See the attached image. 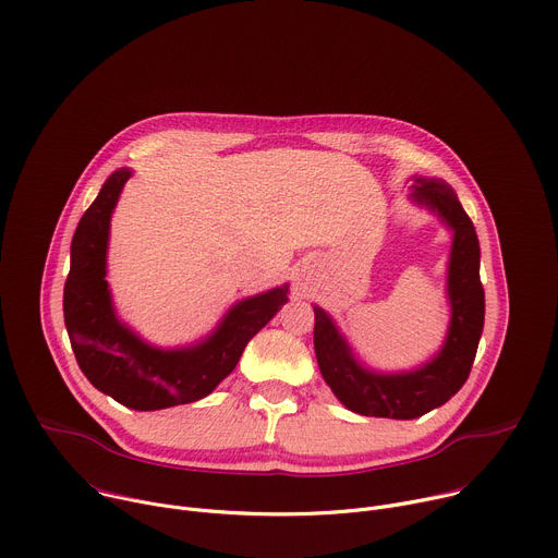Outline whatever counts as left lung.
<instances>
[{
    "instance_id": "obj_1",
    "label": "left lung",
    "mask_w": 558,
    "mask_h": 558,
    "mask_svg": "<svg viewBox=\"0 0 558 558\" xmlns=\"http://www.w3.org/2000/svg\"><path fill=\"white\" fill-rule=\"evenodd\" d=\"M413 181L411 201L435 214L452 231L446 276L450 323L441 349L411 371H375L357 360L333 317L313 304L317 366L338 400L366 417L415 420L446 404L465 384L484 331L482 252L474 225L448 183L426 177H413Z\"/></svg>"
}]
</instances>
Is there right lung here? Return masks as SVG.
Listing matches in <instances>:
<instances>
[{
    "label": "right lung",
    "mask_w": 558,
    "mask_h": 558,
    "mask_svg": "<svg viewBox=\"0 0 558 558\" xmlns=\"http://www.w3.org/2000/svg\"><path fill=\"white\" fill-rule=\"evenodd\" d=\"M130 168L104 183L76 225L70 274L63 287V317L78 368L95 388L134 411H161L207 397L241 360L247 342L287 304L289 284L238 300L203 340L161 349L132 331L112 304L108 287L110 220Z\"/></svg>",
    "instance_id": "obj_1"
}]
</instances>
